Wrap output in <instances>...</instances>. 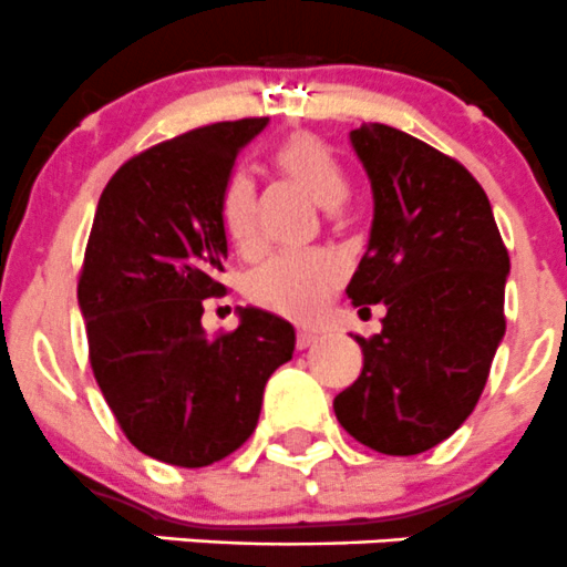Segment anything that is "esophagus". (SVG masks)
I'll return each mask as SVG.
<instances>
[{
  "mask_svg": "<svg viewBox=\"0 0 567 567\" xmlns=\"http://www.w3.org/2000/svg\"><path fill=\"white\" fill-rule=\"evenodd\" d=\"M318 342V334H312V331H299V337H296V348L299 351H307V348H312Z\"/></svg>",
  "mask_w": 567,
  "mask_h": 567,
  "instance_id": "1",
  "label": "esophagus"
}]
</instances>
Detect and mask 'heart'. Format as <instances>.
I'll return each mask as SVG.
<instances>
[{
    "mask_svg": "<svg viewBox=\"0 0 567 567\" xmlns=\"http://www.w3.org/2000/svg\"><path fill=\"white\" fill-rule=\"evenodd\" d=\"M277 167L299 183L318 205L337 208L348 194V181L329 147L310 134H296L277 151ZM221 225L233 247L251 255L260 244L257 186L247 173H236L221 192ZM346 262L329 251L277 255L257 266L247 279V296L262 310L296 323H312L326 312L346 282Z\"/></svg>",
    "mask_w": 567,
    "mask_h": 567,
    "instance_id": "1",
    "label": "heart"
}]
</instances>
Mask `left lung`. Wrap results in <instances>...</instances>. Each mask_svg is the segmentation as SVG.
Segmentation results:
<instances>
[{
  "instance_id": "obj_1",
  "label": "left lung",
  "mask_w": 567,
  "mask_h": 567,
  "mask_svg": "<svg viewBox=\"0 0 567 567\" xmlns=\"http://www.w3.org/2000/svg\"><path fill=\"white\" fill-rule=\"evenodd\" d=\"M351 145L373 186L370 244L348 285L359 312L384 305L381 334L357 337L362 375L334 398L364 447L416 455L463 425L505 337L511 257L488 197L455 158L384 123Z\"/></svg>"
}]
</instances>
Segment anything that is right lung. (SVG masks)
Instances as JSON below:
<instances>
[{
	"label": "right lung",
	"mask_w": 567,
	"mask_h": 567,
	"mask_svg": "<svg viewBox=\"0 0 567 567\" xmlns=\"http://www.w3.org/2000/svg\"><path fill=\"white\" fill-rule=\"evenodd\" d=\"M268 117L186 131L128 158L99 199L79 307L93 375L140 453L199 468L236 453L260 416L262 390L290 362L288 320L247 307L208 337L203 301L225 293L221 192L238 151Z\"/></svg>",
	"instance_id": "right-lung-1"
}]
</instances>
